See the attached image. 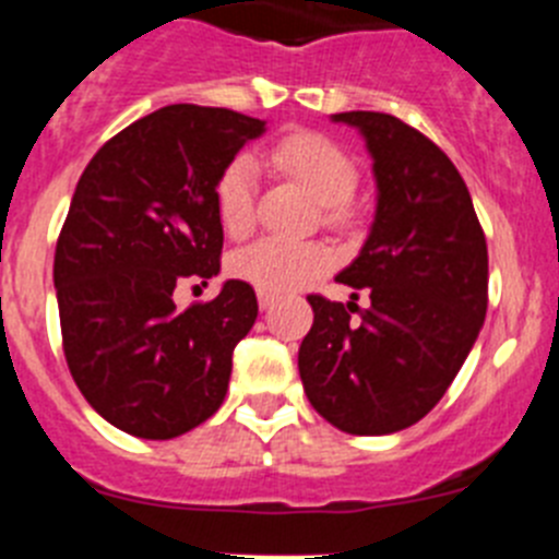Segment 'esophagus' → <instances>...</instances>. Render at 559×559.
Wrapping results in <instances>:
<instances>
[{"instance_id": "34e87169", "label": "esophagus", "mask_w": 559, "mask_h": 559, "mask_svg": "<svg viewBox=\"0 0 559 559\" xmlns=\"http://www.w3.org/2000/svg\"><path fill=\"white\" fill-rule=\"evenodd\" d=\"M257 302H260V308L269 310L271 305L276 302V296L274 294H265V290H257Z\"/></svg>"}]
</instances>
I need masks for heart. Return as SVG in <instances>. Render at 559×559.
<instances>
[{"label": "heart", "instance_id": "obj_1", "mask_svg": "<svg viewBox=\"0 0 559 559\" xmlns=\"http://www.w3.org/2000/svg\"><path fill=\"white\" fill-rule=\"evenodd\" d=\"M269 162L328 204V218L344 215V201L358 185V167L344 147L316 131H290L271 145ZM254 162L235 156L221 167L212 185V204L229 237L249 235L254 226ZM333 254L313 240L265 237L231 254L229 271L265 294H288L330 269Z\"/></svg>", "mask_w": 559, "mask_h": 559}]
</instances>
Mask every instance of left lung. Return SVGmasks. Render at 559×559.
Listing matches in <instances>:
<instances>
[{
  "label": "left lung",
  "instance_id": "left-lung-1",
  "mask_svg": "<svg viewBox=\"0 0 559 559\" xmlns=\"http://www.w3.org/2000/svg\"><path fill=\"white\" fill-rule=\"evenodd\" d=\"M378 181L367 243L335 280L369 308L310 294L313 328L299 347L310 406L338 431L380 437L437 406L487 313V240L456 165L392 114L344 111ZM356 316L353 317L352 313Z\"/></svg>",
  "mask_w": 559,
  "mask_h": 559
}]
</instances>
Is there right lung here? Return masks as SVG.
Returning <instances> with one entry per match:
<instances>
[{
	"mask_svg": "<svg viewBox=\"0 0 559 559\" xmlns=\"http://www.w3.org/2000/svg\"><path fill=\"white\" fill-rule=\"evenodd\" d=\"M263 120L176 103L122 128L92 156L56 246L63 355L103 419L173 439L218 412L231 353L257 319L254 288L224 283L179 310L173 290L221 271L212 185Z\"/></svg>",
	"mask_w": 559,
	"mask_h": 559,
	"instance_id": "obj_1",
	"label": "right lung"
}]
</instances>
